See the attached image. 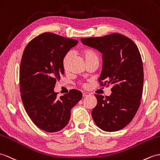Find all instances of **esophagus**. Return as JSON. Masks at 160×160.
I'll return each mask as SVG.
<instances>
[{"mask_svg":"<svg viewBox=\"0 0 160 160\" xmlns=\"http://www.w3.org/2000/svg\"><path fill=\"white\" fill-rule=\"evenodd\" d=\"M89 95H90V93H88V92H83V97H86V96H89Z\"/></svg>","mask_w":160,"mask_h":160,"instance_id":"obj_1","label":"esophagus"}]
</instances>
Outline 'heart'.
Instances as JSON below:
<instances>
[{
  "label": "heart",
  "mask_w": 160,
  "mask_h": 160,
  "mask_svg": "<svg viewBox=\"0 0 160 160\" xmlns=\"http://www.w3.org/2000/svg\"><path fill=\"white\" fill-rule=\"evenodd\" d=\"M82 53L85 58V60L87 62H89L94 60H99V57L98 53H97L94 50L90 48H85L82 50ZM72 56L71 52H68L64 56L63 58H62V67H63L64 70H67L69 64V61L71 60V58ZM83 86H85L84 85Z\"/></svg>",
  "instance_id": "obj_1"
}]
</instances>
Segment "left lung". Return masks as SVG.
<instances>
[{
  "mask_svg": "<svg viewBox=\"0 0 160 160\" xmlns=\"http://www.w3.org/2000/svg\"><path fill=\"white\" fill-rule=\"evenodd\" d=\"M81 41L102 53L100 85H113L109 96L95 94L97 105L92 111V118L101 130L118 131L130 123L141 104L144 80L141 53L130 38L121 34Z\"/></svg>",
  "mask_w": 160,
  "mask_h": 160,
  "instance_id": "1",
  "label": "left lung"
}]
</instances>
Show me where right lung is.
Returning a JSON list of instances; mask_svg holds the SVG:
<instances>
[{"instance_id": "obj_1", "label": "right lung", "mask_w": 160, "mask_h": 160, "mask_svg": "<svg viewBox=\"0 0 160 160\" xmlns=\"http://www.w3.org/2000/svg\"><path fill=\"white\" fill-rule=\"evenodd\" d=\"M77 43V40L44 32L31 40L23 53L19 68L22 100L31 120L45 132H58L67 126L71 108L82 98L77 89L60 98L53 90L64 73L62 58Z\"/></svg>"}]
</instances>
